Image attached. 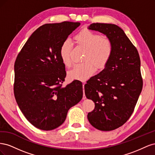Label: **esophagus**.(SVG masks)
I'll return each instance as SVG.
<instances>
[{
  "label": "esophagus",
  "mask_w": 155,
  "mask_h": 155,
  "mask_svg": "<svg viewBox=\"0 0 155 155\" xmlns=\"http://www.w3.org/2000/svg\"><path fill=\"white\" fill-rule=\"evenodd\" d=\"M85 83H83V100L86 99V96H85Z\"/></svg>",
  "instance_id": "esophagus-1"
}]
</instances>
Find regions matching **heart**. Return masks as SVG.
Here are the masks:
<instances>
[{
  "instance_id": "b5f03b06",
  "label": "heart",
  "mask_w": 155,
  "mask_h": 155,
  "mask_svg": "<svg viewBox=\"0 0 155 155\" xmlns=\"http://www.w3.org/2000/svg\"><path fill=\"white\" fill-rule=\"evenodd\" d=\"M75 39L79 45L87 49L83 58L85 62L75 64L68 71V76L71 80L85 81L94 73V66L97 68L105 67L112 57L113 45L109 39L87 30L78 33ZM72 42L68 38L61 45L60 58L67 67L72 64Z\"/></svg>"
}]
</instances>
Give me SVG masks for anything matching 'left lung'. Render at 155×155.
Listing matches in <instances>:
<instances>
[{"label": "left lung", "mask_w": 155, "mask_h": 155, "mask_svg": "<svg viewBox=\"0 0 155 155\" xmlns=\"http://www.w3.org/2000/svg\"><path fill=\"white\" fill-rule=\"evenodd\" d=\"M88 29L106 35L113 45V52L105 68L85 85L86 97L95 104L87 118L96 129L112 130L129 119L142 92L140 56L137 48L117 25L92 23Z\"/></svg>", "instance_id": "obj_1"}]
</instances>
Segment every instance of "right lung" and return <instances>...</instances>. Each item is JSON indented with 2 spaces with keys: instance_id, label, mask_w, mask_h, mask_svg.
<instances>
[{
  "instance_id": "add662e5",
  "label": "right lung",
  "mask_w": 155,
  "mask_h": 155,
  "mask_svg": "<svg viewBox=\"0 0 155 155\" xmlns=\"http://www.w3.org/2000/svg\"><path fill=\"white\" fill-rule=\"evenodd\" d=\"M79 25L64 21L40 26L16 58L14 95L25 118L39 129L50 130L62 125L70 108L83 97L81 81L62 87L67 73L59 55L63 41Z\"/></svg>"
}]
</instances>
